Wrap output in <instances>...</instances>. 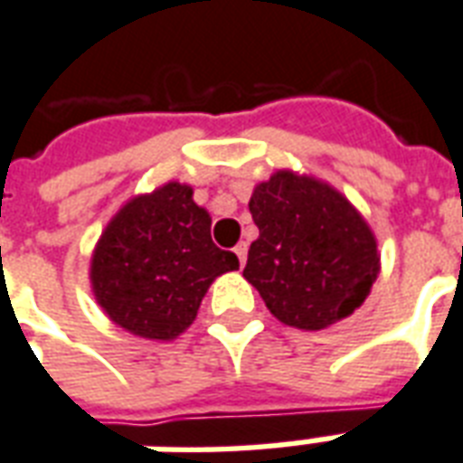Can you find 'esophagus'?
<instances>
[{
  "instance_id": "34e87169",
  "label": "esophagus",
  "mask_w": 463,
  "mask_h": 463,
  "mask_svg": "<svg viewBox=\"0 0 463 463\" xmlns=\"http://www.w3.org/2000/svg\"><path fill=\"white\" fill-rule=\"evenodd\" d=\"M235 255H238V260H241V265H245V262H248V245L241 242V245L235 248Z\"/></svg>"
}]
</instances>
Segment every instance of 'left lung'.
<instances>
[{
  "mask_svg": "<svg viewBox=\"0 0 463 463\" xmlns=\"http://www.w3.org/2000/svg\"><path fill=\"white\" fill-rule=\"evenodd\" d=\"M260 238L242 277L282 324L321 331L354 314L380 275L375 232L326 181L275 171L250 196Z\"/></svg>",
  "mask_w": 463,
  "mask_h": 463,
  "instance_id": "1",
  "label": "left lung"
}]
</instances>
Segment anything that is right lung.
Segmentation results:
<instances>
[{
    "label": "right lung",
    "instance_id": "obj_1",
    "mask_svg": "<svg viewBox=\"0 0 463 463\" xmlns=\"http://www.w3.org/2000/svg\"><path fill=\"white\" fill-rule=\"evenodd\" d=\"M241 262L211 241L194 188L166 181L109 218L90 258V289L112 324L146 341H174L198 314L215 277Z\"/></svg>",
    "mask_w": 463,
    "mask_h": 463
}]
</instances>
